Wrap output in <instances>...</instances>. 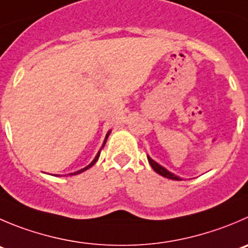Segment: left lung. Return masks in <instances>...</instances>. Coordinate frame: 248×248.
<instances>
[{"label":"left lung","mask_w":248,"mask_h":248,"mask_svg":"<svg viewBox=\"0 0 248 248\" xmlns=\"http://www.w3.org/2000/svg\"><path fill=\"white\" fill-rule=\"evenodd\" d=\"M147 159H148V162H150L151 167H152L153 170H155V173H158V174H159V175L164 176V178L171 179V180H180V178H179V176L174 175L173 173L168 171L166 168H163V167H162V166H159V164H158V163H155V162L153 161V159H151V158L148 157V155H147Z\"/></svg>","instance_id":"1"}]
</instances>
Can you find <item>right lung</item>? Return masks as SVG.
Wrapping results in <instances>:
<instances>
[{
	"instance_id": "add662e5",
	"label": "right lung",
	"mask_w": 248,
	"mask_h": 248,
	"mask_svg": "<svg viewBox=\"0 0 248 248\" xmlns=\"http://www.w3.org/2000/svg\"><path fill=\"white\" fill-rule=\"evenodd\" d=\"M108 135H109V133H108V134H107V136H106V140H105V142H103V146H105L106 141H107V139H108ZM103 146H102V148H103ZM102 148H101V150H102ZM101 150H100V152H98V153H97V155H96V157H95V159H93V162H91V163H90V164H89V166H87V167H85V168H84V169H80V170L75 171V173H72V174H70V175H77V174H80V173H82V171H85V170H86V169L91 168V167H93V164H95V163H96V162H97L98 157H100V153H101Z\"/></svg>"
}]
</instances>
